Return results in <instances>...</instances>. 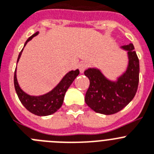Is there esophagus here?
Listing matches in <instances>:
<instances>
[{"label": "esophagus", "instance_id": "1", "mask_svg": "<svg viewBox=\"0 0 154 154\" xmlns=\"http://www.w3.org/2000/svg\"><path fill=\"white\" fill-rule=\"evenodd\" d=\"M78 67H79L80 72H81V73H84V71L85 70V69L87 68V65H86L85 63H81V64H80L79 66H78Z\"/></svg>", "mask_w": 154, "mask_h": 154}]
</instances>
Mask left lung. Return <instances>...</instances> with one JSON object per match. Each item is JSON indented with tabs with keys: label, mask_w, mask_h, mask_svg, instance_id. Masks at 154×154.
I'll return each instance as SVG.
<instances>
[{
	"label": "left lung",
	"mask_w": 154,
	"mask_h": 154,
	"mask_svg": "<svg viewBox=\"0 0 154 154\" xmlns=\"http://www.w3.org/2000/svg\"><path fill=\"white\" fill-rule=\"evenodd\" d=\"M120 48L127 51L128 62L125 72L115 81L107 78L95 67L85 71V75L90 81L85 103L96 113L105 115L117 113L132 100L138 89L139 61L134 45L129 44Z\"/></svg>",
	"instance_id": "obj_1"
}]
</instances>
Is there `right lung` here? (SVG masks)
Masks as SVG:
<instances>
[{"mask_svg":"<svg viewBox=\"0 0 154 154\" xmlns=\"http://www.w3.org/2000/svg\"><path fill=\"white\" fill-rule=\"evenodd\" d=\"M38 33L39 31H37L34 34L29 37L26 41L24 47L33 37L38 35ZM23 48L22 49L18 56L17 63L21 57ZM79 73L80 71L78 69L69 71L62 78L59 83L51 91L41 95H30L26 93L19 86L18 83L17 75H16V68H15V75H14V85H15V91L17 93L20 102L27 110L37 116H48L55 113L62 106L67 89L69 88L71 84L73 83L74 79L79 75Z\"/></svg>","mask_w":154,"mask_h":154,"instance_id":"right-lung-1","label":"right lung"}]
</instances>
